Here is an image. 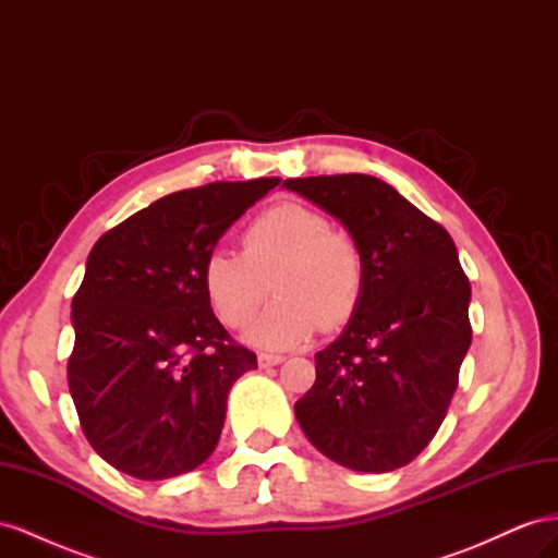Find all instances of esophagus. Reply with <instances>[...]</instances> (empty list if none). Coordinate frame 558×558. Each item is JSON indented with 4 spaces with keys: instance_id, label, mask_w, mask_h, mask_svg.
<instances>
[{
    "instance_id": "esophagus-1",
    "label": "esophagus",
    "mask_w": 558,
    "mask_h": 558,
    "mask_svg": "<svg viewBox=\"0 0 558 558\" xmlns=\"http://www.w3.org/2000/svg\"><path fill=\"white\" fill-rule=\"evenodd\" d=\"M283 361L286 359L279 356V353H258V365L260 367H272V365H279Z\"/></svg>"
}]
</instances>
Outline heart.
I'll return each instance as SVG.
<instances>
[{"label": "heart", "mask_w": 558, "mask_h": 558, "mask_svg": "<svg viewBox=\"0 0 558 558\" xmlns=\"http://www.w3.org/2000/svg\"><path fill=\"white\" fill-rule=\"evenodd\" d=\"M279 295L244 340L260 349H291L324 326L342 328L356 316L367 289V263L349 232L300 202H281L242 232V253L211 251L202 267L207 302L221 324L242 328L269 293Z\"/></svg>", "instance_id": "heart-1"}]
</instances>
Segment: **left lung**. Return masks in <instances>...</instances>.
Here are the masks:
<instances>
[{
	"mask_svg": "<svg viewBox=\"0 0 558 558\" xmlns=\"http://www.w3.org/2000/svg\"><path fill=\"white\" fill-rule=\"evenodd\" d=\"M365 253L367 289L342 335L316 353L295 402L307 440L359 472H391L428 447L470 349V281L449 232L367 174L286 179Z\"/></svg>",
	"mask_w": 558,
	"mask_h": 558,
	"instance_id": "8db88e82",
	"label": "left lung"
}]
</instances>
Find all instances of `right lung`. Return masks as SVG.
<instances>
[{
  "label": "right lung",
  "instance_id": "obj_1",
  "mask_svg": "<svg viewBox=\"0 0 558 558\" xmlns=\"http://www.w3.org/2000/svg\"><path fill=\"white\" fill-rule=\"evenodd\" d=\"M277 183L218 181L165 195L93 246L72 300L66 381L88 442L125 475L167 480L205 463L232 384L258 367L214 316L202 267Z\"/></svg>",
  "mask_w": 558,
  "mask_h": 558
}]
</instances>
